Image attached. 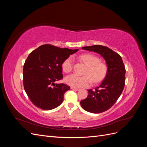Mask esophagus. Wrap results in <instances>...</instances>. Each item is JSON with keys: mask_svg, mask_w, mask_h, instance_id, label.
I'll use <instances>...</instances> for the list:
<instances>
[{"mask_svg": "<svg viewBox=\"0 0 147 147\" xmlns=\"http://www.w3.org/2000/svg\"><path fill=\"white\" fill-rule=\"evenodd\" d=\"M71 89H72V90H74V91H78V90H80L79 88H74V87H71Z\"/></svg>", "mask_w": 147, "mask_h": 147, "instance_id": "1", "label": "esophagus"}]
</instances>
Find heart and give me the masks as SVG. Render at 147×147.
Instances as JSON below:
<instances>
[{"mask_svg":"<svg viewBox=\"0 0 147 147\" xmlns=\"http://www.w3.org/2000/svg\"><path fill=\"white\" fill-rule=\"evenodd\" d=\"M80 59L85 64L87 69L84 72V76H78L76 74L68 75L65 78V82L74 88L87 87L91 83H99L103 80L107 74V65L100 63L99 57L91 55L83 54L80 56ZM64 72H70L73 68V58L69 57L65 59L62 64Z\"/></svg>","mask_w":147,"mask_h":147,"instance_id":"obj_1","label":"heart"}]
</instances>
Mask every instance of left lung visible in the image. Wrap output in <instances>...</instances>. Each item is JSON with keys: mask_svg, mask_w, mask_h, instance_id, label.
<instances>
[{"mask_svg": "<svg viewBox=\"0 0 147 147\" xmlns=\"http://www.w3.org/2000/svg\"><path fill=\"white\" fill-rule=\"evenodd\" d=\"M82 49L100 55L107 66L106 76L95 90H88V96L80 102L82 107L88 112L99 113L109 110L116 102L124 87L126 70L121 56L102 45L84 47Z\"/></svg>", "mask_w": 147, "mask_h": 147, "instance_id": "left-lung-1", "label": "left lung"}]
</instances>
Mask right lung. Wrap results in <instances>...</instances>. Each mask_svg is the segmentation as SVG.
Segmentation results:
<instances>
[{"label":"right lung","instance_id":"add662e5","mask_svg":"<svg viewBox=\"0 0 147 147\" xmlns=\"http://www.w3.org/2000/svg\"><path fill=\"white\" fill-rule=\"evenodd\" d=\"M78 50L46 44L29 55L24 64L23 84L26 92L35 106L50 110L62 104L64 94L70 88L63 83L56 84L55 82L63 77L64 61Z\"/></svg>","mask_w":147,"mask_h":147}]
</instances>
